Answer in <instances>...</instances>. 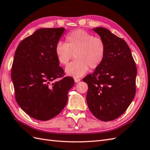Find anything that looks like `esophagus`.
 Returning a JSON list of instances; mask_svg holds the SVG:
<instances>
[{
    "instance_id": "obj_1",
    "label": "esophagus",
    "mask_w": 150,
    "mask_h": 150,
    "mask_svg": "<svg viewBox=\"0 0 150 150\" xmlns=\"http://www.w3.org/2000/svg\"><path fill=\"white\" fill-rule=\"evenodd\" d=\"M74 80H75V82L76 83H77V82H79L80 81V78H78V77H75V78H74Z\"/></svg>"
}]
</instances>
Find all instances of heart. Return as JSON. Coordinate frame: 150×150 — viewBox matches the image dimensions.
<instances>
[{
    "mask_svg": "<svg viewBox=\"0 0 150 150\" xmlns=\"http://www.w3.org/2000/svg\"><path fill=\"white\" fill-rule=\"evenodd\" d=\"M55 53L59 63L67 65L74 55L75 59L66 68L67 74L79 77L90 69L100 66L105 58L106 45L101 38L82 29L75 30L66 36V43L58 42Z\"/></svg>",
    "mask_w": 150,
    "mask_h": 150,
    "instance_id": "heart-1",
    "label": "heart"
}]
</instances>
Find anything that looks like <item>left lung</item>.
Returning <instances> with one entry per match:
<instances>
[{
    "mask_svg": "<svg viewBox=\"0 0 150 150\" xmlns=\"http://www.w3.org/2000/svg\"><path fill=\"white\" fill-rule=\"evenodd\" d=\"M93 30L105 42V56L93 74L82 80L88 85L86 101L91 112L99 120L108 122L121 116L132 103L137 68L124 40L105 28Z\"/></svg>",
    "mask_w": 150,
    "mask_h": 150,
    "instance_id": "8db88e82",
    "label": "left lung"
}]
</instances>
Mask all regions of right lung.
Here are the masks:
<instances>
[{
	"instance_id": "obj_1",
	"label": "right lung",
	"mask_w": 150,
	"mask_h": 150,
	"mask_svg": "<svg viewBox=\"0 0 150 150\" xmlns=\"http://www.w3.org/2000/svg\"><path fill=\"white\" fill-rule=\"evenodd\" d=\"M64 28H40L19 44L14 54L11 79L18 105L29 116L46 121L57 116L67 105L74 85L59 67L55 47Z\"/></svg>"
}]
</instances>
